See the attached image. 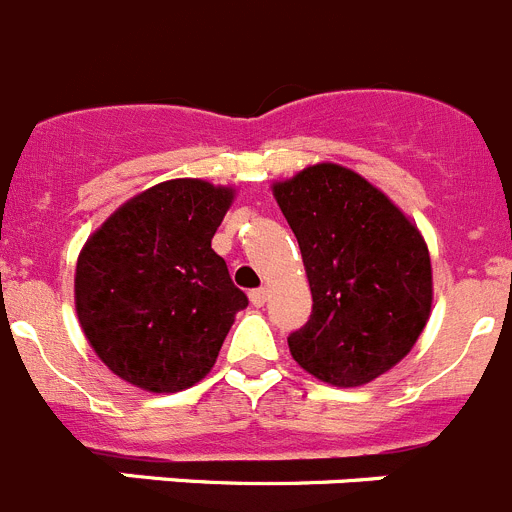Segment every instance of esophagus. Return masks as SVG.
Instances as JSON below:
<instances>
[{
	"mask_svg": "<svg viewBox=\"0 0 512 512\" xmlns=\"http://www.w3.org/2000/svg\"><path fill=\"white\" fill-rule=\"evenodd\" d=\"M248 297H251V302H253V305H256V307H264L266 297H269V289H266V287L251 289V295H248Z\"/></svg>",
	"mask_w": 512,
	"mask_h": 512,
	"instance_id": "esophagus-1",
	"label": "esophagus"
}]
</instances>
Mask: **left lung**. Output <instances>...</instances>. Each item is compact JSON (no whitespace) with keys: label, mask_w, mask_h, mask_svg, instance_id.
I'll return each mask as SVG.
<instances>
[{"label":"left lung","mask_w":512,"mask_h":512,"mask_svg":"<svg viewBox=\"0 0 512 512\" xmlns=\"http://www.w3.org/2000/svg\"><path fill=\"white\" fill-rule=\"evenodd\" d=\"M300 243L312 315L289 333L292 359L336 387H361L410 354L433 302L431 256L390 197L338 164L274 184Z\"/></svg>","instance_id":"1"}]
</instances>
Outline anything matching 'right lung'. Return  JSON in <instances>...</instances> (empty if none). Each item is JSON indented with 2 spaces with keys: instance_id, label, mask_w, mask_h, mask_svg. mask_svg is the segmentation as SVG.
Returning <instances> with one entry per match:
<instances>
[{
  "instance_id": "right-lung-1",
  "label": "right lung",
  "mask_w": 512,
  "mask_h": 512,
  "mask_svg": "<svg viewBox=\"0 0 512 512\" xmlns=\"http://www.w3.org/2000/svg\"><path fill=\"white\" fill-rule=\"evenodd\" d=\"M233 189L171 179L107 217L76 261V315L94 354L125 382L179 392L215 364L235 312V287L212 235Z\"/></svg>"
}]
</instances>
